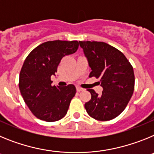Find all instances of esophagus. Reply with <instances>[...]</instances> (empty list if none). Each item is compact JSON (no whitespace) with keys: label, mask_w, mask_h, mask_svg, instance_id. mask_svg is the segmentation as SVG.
Instances as JSON below:
<instances>
[{"label":"esophagus","mask_w":154,"mask_h":154,"mask_svg":"<svg viewBox=\"0 0 154 154\" xmlns=\"http://www.w3.org/2000/svg\"><path fill=\"white\" fill-rule=\"evenodd\" d=\"M76 90H77V92H82V91H83L84 89H82V88H81V87L77 86L76 87Z\"/></svg>","instance_id":"esophagus-1"}]
</instances>
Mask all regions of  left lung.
<instances>
[{"label": "left lung", "mask_w": 154, "mask_h": 154, "mask_svg": "<svg viewBox=\"0 0 154 154\" xmlns=\"http://www.w3.org/2000/svg\"><path fill=\"white\" fill-rule=\"evenodd\" d=\"M92 72L89 77L100 79L101 95L88 89L91 99L85 104L87 113L99 121L112 119L125 109L134 90L131 64L116 48L101 42H79Z\"/></svg>", "instance_id": "left-lung-1"}]
</instances>
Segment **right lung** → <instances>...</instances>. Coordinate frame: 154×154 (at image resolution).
Instances as JSON below:
<instances>
[{
  "label": "right lung",
  "mask_w": 154,
  "mask_h": 154,
  "mask_svg": "<svg viewBox=\"0 0 154 154\" xmlns=\"http://www.w3.org/2000/svg\"><path fill=\"white\" fill-rule=\"evenodd\" d=\"M78 48L77 41L47 42L32 50L24 60L19 89L24 103L37 118L55 122L67 113L75 86H52L51 76L55 75L62 58L75 52Z\"/></svg>",
  "instance_id": "obj_1"
}]
</instances>
